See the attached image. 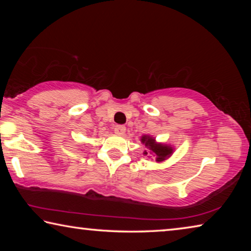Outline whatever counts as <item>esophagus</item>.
<instances>
[{"instance_id":"34e87169","label":"esophagus","mask_w":251,"mask_h":251,"mask_svg":"<svg viewBox=\"0 0 251 251\" xmlns=\"http://www.w3.org/2000/svg\"><path fill=\"white\" fill-rule=\"evenodd\" d=\"M125 130H126V127L122 125H117L115 126V128H114V131H115V134L117 135H123L125 133Z\"/></svg>"}]
</instances>
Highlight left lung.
Wrapping results in <instances>:
<instances>
[{
	"label": "left lung",
	"mask_w": 251,
	"mask_h": 251,
	"mask_svg": "<svg viewBox=\"0 0 251 251\" xmlns=\"http://www.w3.org/2000/svg\"><path fill=\"white\" fill-rule=\"evenodd\" d=\"M141 142L142 144L145 145L147 150L150 151H144L143 152L144 156H147L148 152H150L151 155L155 157V160L157 163H161V161H165L166 159H168L169 157L173 155L174 151H175V148H174L172 145H167V144L156 142V138L152 137L151 135H143L141 137Z\"/></svg>",
	"instance_id": "obj_1"
}]
</instances>
